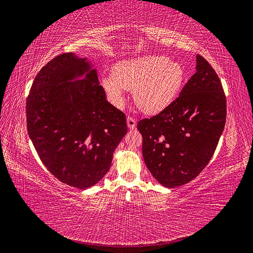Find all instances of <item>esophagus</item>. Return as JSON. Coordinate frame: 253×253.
I'll return each instance as SVG.
<instances>
[{
	"instance_id": "34e87169",
	"label": "esophagus",
	"mask_w": 253,
	"mask_h": 253,
	"mask_svg": "<svg viewBox=\"0 0 253 253\" xmlns=\"http://www.w3.org/2000/svg\"><path fill=\"white\" fill-rule=\"evenodd\" d=\"M126 122H127V126H128V128H131V129L135 128V127H136V126H137V120H136V119H134V118H132V117H129V116L127 117Z\"/></svg>"
}]
</instances>
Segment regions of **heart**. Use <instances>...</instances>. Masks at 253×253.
Segmentation results:
<instances>
[{"mask_svg": "<svg viewBox=\"0 0 253 253\" xmlns=\"http://www.w3.org/2000/svg\"><path fill=\"white\" fill-rule=\"evenodd\" d=\"M186 77L180 62L162 55H147L120 61L113 78L102 79V87L117 108L125 104V89H133L137 106L147 114H157L176 100Z\"/></svg>", "mask_w": 253, "mask_h": 253, "instance_id": "heart-1", "label": "heart"}]
</instances>
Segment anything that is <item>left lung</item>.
I'll return each mask as SVG.
<instances>
[{
  "instance_id": "left-lung-1",
  "label": "left lung",
  "mask_w": 253,
  "mask_h": 253,
  "mask_svg": "<svg viewBox=\"0 0 253 253\" xmlns=\"http://www.w3.org/2000/svg\"><path fill=\"white\" fill-rule=\"evenodd\" d=\"M227 105L218 76L196 56V73L165 111L142 119L145 166L160 185L175 188L200 174L214 154L226 124Z\"/></svg>"
}]
</instances>
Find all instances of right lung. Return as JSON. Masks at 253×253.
I'll use <instances>...</instances> for the list:
<instances>
[{"label": "right lung", "mask_w": 253, "mask_h": 253, "mask_svg": "<svg viewBox=\"0 0 253 253\" xmlns=\"http://www.w3.org/2000/svg\"><path fill=\"white\" fill-rule=\"evenodd\" d=\"M29 138L47 170L68 186L87 189L110 170L127 132L88 57L66 52L36 76L26 103Z\"/></svg>", "instance_id": "obj_1"}]
</instances>
